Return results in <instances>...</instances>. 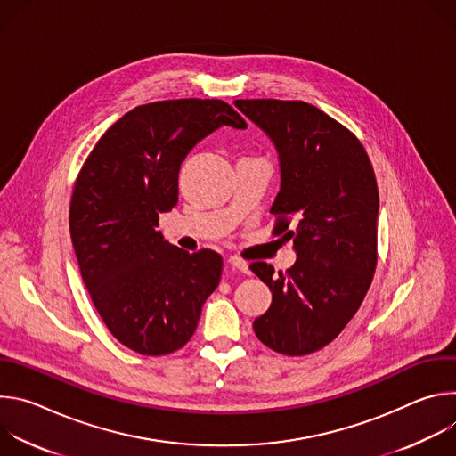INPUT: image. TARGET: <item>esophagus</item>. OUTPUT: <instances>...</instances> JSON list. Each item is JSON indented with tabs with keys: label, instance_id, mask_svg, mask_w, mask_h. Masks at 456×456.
<instances>
[{
	"label": "esophagus",
	"instance_id": "esophagus-1",
	"mask_svg": "<svg viewBox=\"0 0 456 456\" xmlns=\"http://www.w3.org/2000/svg\"><path fill=\"white\" fill-rule=\"evenodd\" d=\"M229 267H231L232 271H240V273H243V274H247V273H248V264H247V262H243V259L236 257V256L229 257Z\"/></svg>",
	"mask_w": 456,
	"mask_h": 456
}]
</instances>
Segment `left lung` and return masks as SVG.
I'll return each instance as SVG.
<instances>
[{
	"label": "left lung",
	"mask_w": 456,
	"mask_h": 456,
	"mask_svg": "<svg viewBox=\"0 0 456 456\" xmlns=\"http://www.w3.org/2000/svg\"><path fill=\"white\" fill-rule=\"evenodd\" d=\"M234 106L278 151L274 234L292 240L297 256L280 274L264 262L250 265L273 292L269 310L252 322L254 334L278 354L306 355L341 334L370 289L377 265L375 173L355 135L308 102L240 99Z\"/></svg>",
	"instance_id": "obj_1"
}]
</instances>
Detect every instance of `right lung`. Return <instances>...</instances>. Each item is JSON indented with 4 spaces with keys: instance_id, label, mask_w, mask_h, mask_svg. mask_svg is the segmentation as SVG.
I'll return each mask as SVG.
<instances>
[{
    "instance_id": "right-lung-1",
    "label": "right lung",
    "mask_w": 456,
    "mask_h": 456,
    "mask_svg": "<svg viewBox=\"0 0 456 456\" xmlns=\"http://www.w3.org/2000/svg\"><path fill=\"white\" fill-rule=\"evenodd\" d=\"M222 126L247 127L218 99L137 106L99 139L77 176L70 234L83 281L113 338L137 354L182 348L220 283V254H189L155 227L178 202L183 159Z\"/></svg>"
}]
</instances>
